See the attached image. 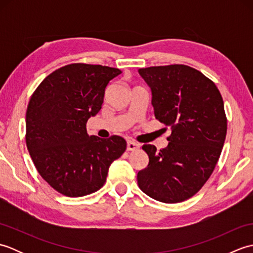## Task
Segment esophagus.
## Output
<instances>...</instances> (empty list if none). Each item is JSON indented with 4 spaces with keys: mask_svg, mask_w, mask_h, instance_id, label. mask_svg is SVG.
Instances as JSON below:
<instances>
[{
    "mask_svg": "<svg viewBox=\"0 0 253 253\" xmlns=\"http://www.w3.org/2000/svg\"><path fill=\"white\" fill-rule=\"evenodd\" d=\"M140 148V144L135 142V141H128L127 142V150L128 151H136Z\"/></svg>",
    "mask_w": 253,
    "mask_h": 253,
    "instance_id": "34e87169",
    "label": "esophagus"
}]
</instances>
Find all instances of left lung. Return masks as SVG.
Here are the masks:
<instances>
[{
  "label": "left lung",
  "instance_id": "1",
  "mask_svg": "<svg viewBox=\"0 0 253 253\" xmlns=\"http://www.w3.org/2000/svg\"><path fill=\"white\" fill-rule=\"evenodd\" d=\"M151 88L157 120L170 127L169 146L143 144L149 164L137 175L155 200L177 203L195 196L213 173L227 131L221 92L211 79L187 65L139 69Z\"/></svg>",
  "mask_w": 253,
  "mask_h": 253
}]
</instances>
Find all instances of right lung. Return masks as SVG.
<instances>
[{"label": "right lung", "instance_id": "1", "mask_svg": "<svg viewBox=\"0 0 253 253\" xmlns=\"http://www.w3.org/2000/svg\"><path fill=\"white\" fill-rule=\"evenodd\" d=\"M118 68L74 63L45 77L26 112V144L37 170L53 189L67 197L98 191L114 160L125 152L120 136L87 133V122L101 110L105 88Z\"/></svg>", "mask_w": 253, "mask_h": 253}]
</instances>
